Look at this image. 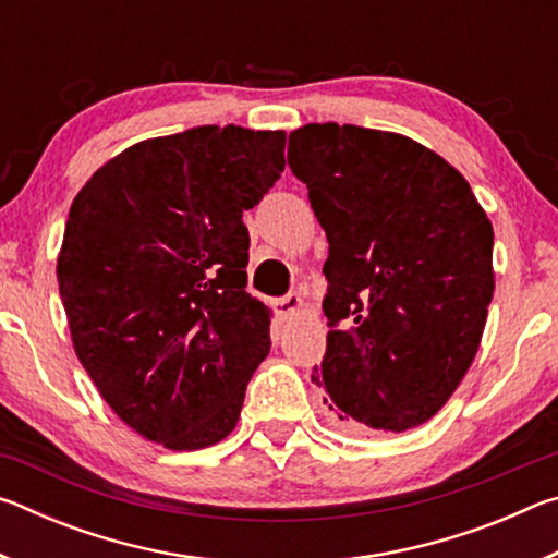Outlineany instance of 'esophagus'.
<instances>
[{
  "label": "esophagus",
  "instance_id": "34e87169",
  "mask_svg": "<svg viewBox=\"0 0 558 558\" xmlns=\"http://www.w3.org/2000/svg\"><path fill=\"white\" fill-rule=\"evenodd\" d=\"M272 310H276V315H278L280 319H292L295 315H300L302 298L298 295V292H290V295H286V298H280V300L272 302Z\"/></svg>",
  "mask_w": 558,
  "mask_h": 558
}]
</instances>
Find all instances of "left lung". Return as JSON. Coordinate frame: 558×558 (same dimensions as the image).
Segmentation results:
<instances>
[{
  "label": "left lung",
  "mask_w": 558,
  "mask_h": 558,
  "mask_svg": "<svg viewBox=\"0 0 558 558\" xmlns=\"http://www.w3.org/2000/svg\"><path fill=\"white\" fill-rule=\"evenodd\" d=\"M288 165L329 243L332 329L313 369L329 421L356 436L421 426L483 339L493 223L456 167L396 132L310 122L290 132Z\"/></svg>",
  "instance_id": "1"
}]
</instances>
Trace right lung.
Wrapping results in <instances>:
<instances>
[{"mask_svg":"<svg viewBox=\"0 0 558 558\" xmlns=\"http://www.w3.org/2000/svg\"><path fill=\"white\" fill-rule=\"evenodd\" d=\"M282 169V130L204 125L128 147L73 199L56 276L75 356L143 438L199 450L239 423L270 352L243 211Z\"/></svg>","mask_w":558,"mask_h":558,"instance_id":"1","label":"right lung"}]
</instances>
